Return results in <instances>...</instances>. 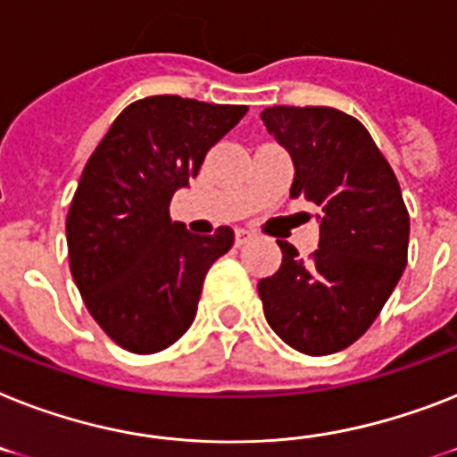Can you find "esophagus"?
I'll return each instance as SVG.
<instances>
[{"label":"esophagus","instance_id":"34e87169","mask_svg":"<svg viewBox=\"0 0 457 457\" xmlns=\"http://www.w3.org/2000/svg\"><path fill=\"white\" fill-rule=\"evenodd\" d=\"M248 239H253V235L248 232V229H237L235 232V244L237 246H244Z\"/></svg>","mask_w":457,"mask_h":457}]
</instances>
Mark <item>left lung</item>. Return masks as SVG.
Returning <instances> with one entry per match:
<instances>
[{"label": "left lung", "mask_w": 457, "mask_h": 457, "mask_svg": "<svg viewBox=\"0 0 457 457\" xmlns=\"http://www.w3.org/2000/svg\"><path fill=\"white\" fill-rule=\"evenodd\" d=\"M261 120L293 159L291 196L321 209L319 248L288 241L258 281L272 331L303 354H333L369 331L409 261V211L395 170L359 120L333 107L274 105Z\"/></svg>", "instance_id": "obj_1"}]
</instances>
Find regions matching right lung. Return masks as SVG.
<instances>
[{"label": "right lung", "instance_id": "1", "mask_svg": "<svg viewBox=\"0 0 457 457\" xmlns=\"http://www.w3.org/2000/svg\"><path fill=\"white\" fill-rule=\"evenodd\" d=\"M246 110L150 96L126 107L88 157L65 220L70 272L124 350L152 354L176 343L195 321L209 267L235 244L229 228L192 235L169 206Z\"/></svg>", "mask_w": 457, "mask_h": 457}]
</instances>
